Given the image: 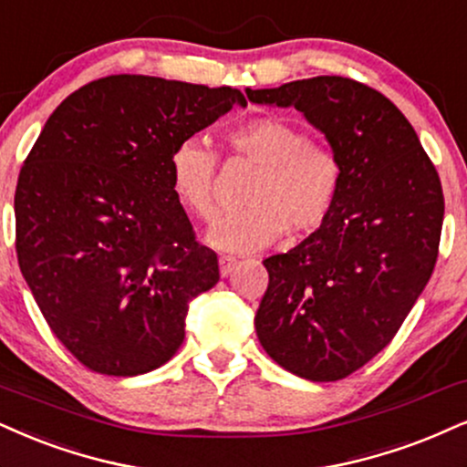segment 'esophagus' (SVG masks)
<instances>
[{
    "instance_id": "obj_1",
    "label": "esophagus",
    "mask_w": 467,
    "mask_h": 467,
    "mask_svg": "<svg viewBox=\"0 0 467 467\" xmlns=\"http://www.w3.org/2000/svg\"><path fill=\"white\" fill-rule=\"evenodd\" d=\"M218 266H221L223 277H229L235 270V266H238V260H234V257H221V260H218Z\"/></svg>"
}]
</instances>
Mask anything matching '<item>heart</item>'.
Returning a JSON list of instances; mask_svg holds the SVG:
<instances>
[{
  "instance_id": "obj_1",
  "label": "heart",
  "mask_w": 467,
  "mask_h": 467,
  "mask_svg": "<svg viewBox=\"0 0 467 467\" xmlns=\"http://www.w3.org/2000/svg\"><path fill=\"white\" fill-rule=\"evenodd\" d=\"M229 149L260 166L246 207L223 214L210 224L205 243L232 255L262 251L281 235L314 234L331 216L342 183L336 153L281 117H260L227 131ZM218 158L201 138H186L169 160L171 188L180 203L197 218L216 212Z\"/></svg>"
}]
</instances>
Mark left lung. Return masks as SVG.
<instances>
[{
	"mask_svg": "<svg viewBox=\"0 0 467 467\" xmlns=\"http://www.w3.org/2000/svg\"><path fill=\"white\" fill-rule=\"evenodd\" d=\"M246 97L296 108L342 169L327 223L264 260L268 287L255 314L279 366L337 381L392 342L429 284L444 223L440 175L405 114L355 79L320 75Z\"/></svg>",
	"mask_w": 467,
	"mask_h": 467,
	"instance_id": "8db88e82",
	"label": "left lung"
}]
</instances>
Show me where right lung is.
Returning <instances> with one entry per match:
<instances>
[{
  "instance_id": "obj_1",
  "label": "right lung",
  "mask_w": 467,
  "mask_h": 467,
  "mask_svg": "<svg viewBox=\"0 0 467 467\" xmlns=\"http://www.w3.org/2000/svg\"><path fill=\"white\" fill-rule=\"evenodd\" d=\"M234 106L246 99L229 86L110 75L68 95L34 142L15 192L16 257L54 336L90 370L162 366L190 301L221 277L169 160Z\"/></svg>"
}]
</instances>
